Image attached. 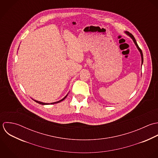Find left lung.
Returning a JSON list of instances; mask_svg holds the SVG:
<instances>
[{
	"mask_svg": "<svg viewBox=\"0 0 158 158\" xmlns=\"http://www.w3.org/2000/svg\"><path fill=\"white\" fill-rule=\"evenodd\" d=\"M125 33L127 34V35H128L132 40H133V41H134V44H135V45H136V47H137V48H138V50H139V51L140 52V54H141V57H142V64H143V53H142V50L139 48V45H137V42H136V40H135V38H134V37L133 36V35L132 34H131V33H129V32H127V31H126L125 32Z\"/></svg>",
	"mask_w": 158,
	"mask_h": 158,
	"instance_id": "obj_1",
	"label": "left lung"
}]
</instances>
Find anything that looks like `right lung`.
<instances>
[{"label": "right lung", "mask_w": 158, "mask_h": 158, "mask_svg": "<svg viewBox=\"0 0 158 158\" xmlns=\"http://www.w3.org/2000/svg\"><path fill=\"white\" fill-rule=\"evenodd\" d=\"M67 95L68 94H67L62 99H61V100H60V101H57V102H53V103H51V104H57V103H59V102H61V101H64L65 98H66V97L67 96ZM34 100V99H33ZM35 102H36L37 103H38V104H42V105H48V104H50V103L49 104H47V103H44V102H40V101H35V100H34Z\"/></svg>", "instance_id": "obj_1"}]
</instances>
